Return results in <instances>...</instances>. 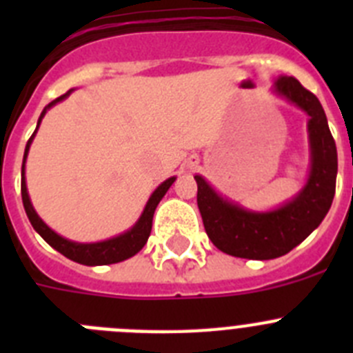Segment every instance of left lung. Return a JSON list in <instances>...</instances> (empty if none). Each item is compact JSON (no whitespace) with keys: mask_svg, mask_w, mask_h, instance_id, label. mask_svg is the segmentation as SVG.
<instances>
[{"mask_svg":"<svg viewBox=\"0 0 353 353\" xmlns=\"http://www.w3.org/2000/svg\"><path fill=\"white\" fill-rule=\"evenodd\" d=\"M272 92L310 117V174L292 199L267 212L248 210L233 203L201 174H196L198 208L205 232L212 244L230 256L248 260L283 256L320 226L334 199L338 152L322 104L295 77L281 76L274 83Z\"/></svg>","mask_w":353,"mask_h":353,"instance_id":"8db88e82","label":"left lung"}]
</instances>
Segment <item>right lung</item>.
Masks as SVG:
<instances>
[{
	"mask_svg": "<svg viewBox=\"0 0 353 353\" xmlns=\"http://www.w3.org/2000/svg\"><path fill=\"white\" fill-rule=\"evenodd\" d=\"M74 90H68L65 95L58 97L52 102H49L46 108H43L42 114H40L39 121H37V129L33 132V136L28 141L26 150H24V159H23V170H21V194H23V205L24 210H26L28 219H30L31 226L35 228V232L42 236L46 242H48L51 248H54L56 251L61 252L63 256H67L68 260L77 261L81 265H90V267H95V265H111L118 263V261H123L127 258H132L134 254H138L143 248H145L146 240H148L150 232H152V221H154V212L157 208L159 201L164 198V194L168 192L173 182L176 180V176H171V179L164 180L161 185L152 192V196L146 201L145 208H143L139 219L136 221L132 228H129L127 232L120 233V235L113 236V239L102 240V242H92V244H81V242H74V240H68L65 236L58 235L54 230L48 226L39 217V214L35 212L33 205H31L30 194H28V187H26V176H24V166H26V157L28 152H30V146L33 138H35L37 130L40 127V121L46 117L48 109H51L52 105H56L58 102L65 101Z\"/></svg>",
	"mask_w": 353,
	"mask_h": 353,
	"instance_id": "right-lung-1",
	"label": "right lung"
}]
</instances>
